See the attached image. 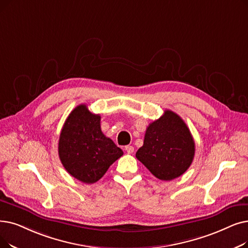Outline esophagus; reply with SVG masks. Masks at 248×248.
Masks as SVG:
<instances>
[{"label": "esophagus", "instance_id": "esophagus-1", "mask_svg": "<svg viewBox=\"0 0 248 248\" xmlns=\"http://www.w3.org/2000/svg\"><path fill=\"white\" fill-rule=\"evenodd\" d=\"M124 150L126 151V153L132 154V153L134 152V147H133V146H130V145H127V146L124 147Z\"/></svg>", "mask_w": 248, "mask_h": 248}]
</instances>
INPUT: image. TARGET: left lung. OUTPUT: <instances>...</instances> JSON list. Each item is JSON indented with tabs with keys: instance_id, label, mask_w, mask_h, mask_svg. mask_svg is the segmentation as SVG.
<instances>
[{
	"instance_id": "1",
	"label": "left lung",
	"mask_w": 248,
	"mask_h": 248,
	"mask_svg": "<svg viewBox=\"0 0 248 248\" xmlns=\"http://www.w3.org/2000/svg\"><path fill=\"white\" fill-rule=\"evenodd\" d=\"M195 141L182 118L165 110L146 130L144 145L136 157L161 180L179 177L188 169L195 157Z\"/></svg>"
}]
</instances>
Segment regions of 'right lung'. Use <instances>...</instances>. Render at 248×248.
I'll use <instances>...</instances> for the list:
<instances>
[{"mask_svg": "<svg viewBox=\"0 0 248 248\" xmlns=\"http://www.w3.org/2000/svg\"><path fill=\"white\" fill-rule=\"evenodd\" d=\"M101 117L78 105L67 117L59 140V156L69 173L84 184L98 181L109 166L121 158L123 150L104 136Z\"/></svg>", "mask_w": 248, "mask_h": 248, "instance_id": "add662e5", "label": "right lung"}]
</instances>
